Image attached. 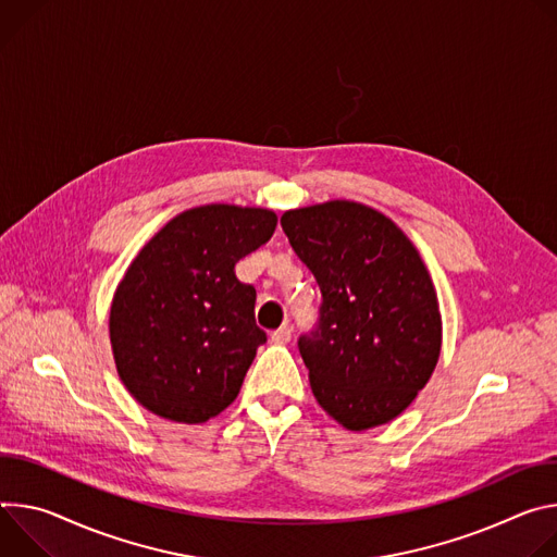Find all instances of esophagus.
Returning a JSON list of instances; mask_svg holds the SVG:
<instances>
[{
  "label": "esophagus",
  "instance_id": "obj_1",
  "mask_svg": "<svg viewBox=\"0 0 557 557\" xmlns=\"http://www.w3.org/2000/svg\"><path fill=\"white\" fill-rule=\"evenodd\" d=\"M270 341H272L274 345H287V343L292 341V330H289L287 325H283V327H278L276 332L270 334Z\"/></svg>",
  "mask_w": 557,
  "mask_h": 557
}]
</instances>
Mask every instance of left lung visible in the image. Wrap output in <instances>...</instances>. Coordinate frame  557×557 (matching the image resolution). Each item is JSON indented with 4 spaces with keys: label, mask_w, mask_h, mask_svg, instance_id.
Instances as JSON below:
<instances>
[{
    "label": "left lung",
    "mask_w": 557,
    "mask_h": 557,
    "mask_svg": "<svg viewBox=\"0 0 557 557\" xmlns=\"http://www.w3.org/2000/svg\"><path fill=\"white\" fill-rule=\"evenodd\" d=\"M281 225L323 294L317 327L298 338L314 398L349 431L394 420L443 345L438 296L413 243L354 201L287 210Z\"/></svg>",
    "instance_id": "1"
}]
</instances>
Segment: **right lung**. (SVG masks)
<instances>
[{
  "label": "right lung",
  "instance_id": "obj_1",
  "mask_svg": "<svg viewBox=\"0 0 557 557\" xmlns=\"http://www.w3.org/2000/svg\"><path fill=\"white\" fill-rule=\"evenodd\" d=\"M276 214L210 203L168 221L135 257L110 305L116 374L148 411L185 424L234 403L259 345L257 289L234 265L268 243Z\"/></svg>",
  "mask_w": 557,
  "mask_h": 557
}]
</instances>
